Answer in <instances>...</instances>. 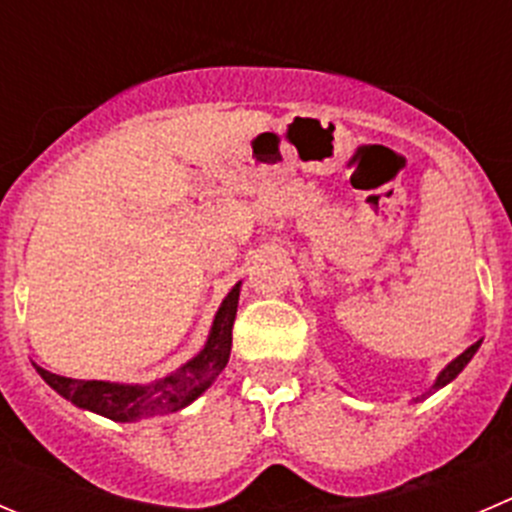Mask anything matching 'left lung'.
<instances>
[{
  "label": "left lung",
  "instance_id": "8db88e82",
  "mask_svg": "<svg viewBox=\"0 0 512 512\" xmlns=\"http://www.w3.org/2000/svg\"><path fill=\"white\" fill-rule=\"evenodd\" d=\"M480 344H483V339H480V342H475V344H472V347H467V349H465V352H462V354H460V357H455V359H452V362H450V364H447V367H445V369H442V372H440V374H437L435 384H432V387H430V389H427V392H425V394H422V397H415V402H420V399H425V397H427V394H435V392H437V389H442V387H445V384H450V382H452V379H455V377H457V374H460V372H462V369H465V367H467V362H470V359H472V357H475V352H478V349H480Z\"/></svg>",
  "mask_w": 512,
  "mask_h": 512
}]
</instances>
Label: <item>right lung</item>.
<instances>
[{
	"instance_id": "obj_1",
	"label": "right lung",
	"mask_w": 512,
	"mask_h": 512,
	"mask_svg": "<svg viewBox=\"0 0 512 512\" xmlns=\"http://www.w3.org/2000/svg\"><path fill=\"white\" fill-rule=\"evenodd\" d=\"M238 294H241V281L228 291L226 299L218 306L201 352L188 359L186 364H180L168 377H160L155 382L128 384L102 382V379H72L47 372L40 364H34V369L67 402L80 410L107 417V420L138 422L148 420V417L170 415V412H178L196 402L228 364Z\"/></svg>"
}]
</instances>
